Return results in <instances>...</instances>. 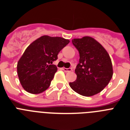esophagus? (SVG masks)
I'll return each instance as SVG.
<instances>
[{
  "label": "esophagus",
  "instance_id": "1",
  "mask_svg": "<svg viewBox=\"0 0 130 130\" xmlns=\"http://www.w3.org/2000/svg\"><path fill=\"white\" fill-rule=\"evenodd\" d=\"M63 70L65 72H71L72 71L71 68H65V67H63Z\"/></svg>",
  "mask_w": 130,
  "mask_h": 130
}]
</instances>
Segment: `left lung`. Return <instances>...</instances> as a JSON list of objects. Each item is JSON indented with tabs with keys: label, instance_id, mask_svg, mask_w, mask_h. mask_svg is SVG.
I'll use <instances>...</instances> for the list:
<instances>
[{
	"label": "left lung",
	"instance_id": "obj_1",
	"mask_svg": "<svg viewBox=\"0 0 130 130\" xmlns=\"http://www.w3.org/2000/svg\"><path fill=\"white\" fill-rule=\"evenodd\" d=\"M79 52V63L75 69L77 79L69 83L74 91L85 96L99 93L108 85L113 75L111 59L106 50L92 37L72 40Z\"/></svg>",
	"mask_w": 130,
	"mask_h": 130
}]
</instances>
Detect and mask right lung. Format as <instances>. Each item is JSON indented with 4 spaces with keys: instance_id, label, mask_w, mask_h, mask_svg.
Listing matches in <instances>:
<instances>
[{
    "instance_id": "obj_1",
    "label": "right lung",
    "mask_w": 130,
    "mask_h": 130,
    "mask_svg": "<svg viewBox=\"0 0 130 130\" xmlns=\"http://www.w3.org/2000/svg\"><path fill=\"white\" fill-rule=\"evenodd\" d=\"M69 41L61 37L43 36L30 44L17 64L18 78L26 91L39 94L48 89L57 71L53 61Z\"/></svg>"
}]
</instances>
